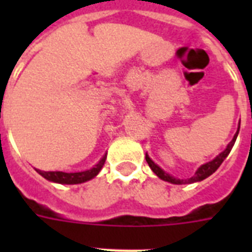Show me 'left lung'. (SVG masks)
Returning <instances> with one entry per match:
<instances>
[{"instance_id":"left-lung-1","label":"left lung","mask_w":252,"mask_h":252,"mask_svg":"<svg viewBox=\"0 0 252 252\" xmlns=\"http://www.w3.org/2000/svg\"><path fill=\"white\" fill-rule=\"evenodd\" d=\"M239 126H241V122H239ZM238 132H239V126L238 129H237V133L234 134V137H233V140H231L230 142H229V145L226 146V149L223 150L222 153H220L217 157L215 158V159H212L211 162H207V163H204V165L200 166L197 170H196L195 175L192 176V178H188V179H176V178H174V176H171L170 174H167V172H165L163 170H162L161 167L158 165H156L152 159L149 158V156L146 154V162H148V165H149V167L153 170V172L156 174V175L158 176V178H161L162 180H165V182H168V183H172V184H189V183H195V182H200V180H204L205 178H208L209 175H212L213 172L217 170V168L221 166V163L223 162V159L229 156V153H230L231 148L234 146V142L235 140H237V136H238Z\"/></svg>"}]
</instances>
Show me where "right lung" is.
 Here are the masks:
<instances>
[{
  "instance_id": "add662e5",
  "label": "right lung",
  "mask_w": 252,
  "mask_h": 252,
  "mask_svg": "<svg viewBox=\"0 0 252 252\" xmlns=\"http://www.w3.org/2000/svg\"><path fill=\"white\" fill-rule=\"evenodd\" d=\"M107 154L103 156V158L96 163L93 168L86 170V171H80V172H64V171H41L35 168L43 178H45L49 182H55V183L60 184H80L87 182V180L93 179L95 176L98 175L99 171L102 170L104 162H106Z\"/></svg>"
}]
</instances>
